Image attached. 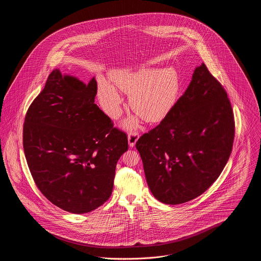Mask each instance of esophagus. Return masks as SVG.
<instances>
[{"mask_svg": "<svg viewBox=\"0 0 261 261\" xmlns=\"http://www.w3.org/2000/svg\"><path fill=\"white\" fill-rule=\"evenodd\" d=\"M139 137H140V135H139L138 132H130V133L128 134V144H129V146H130L131 148H133V147L135 146V144H136Z\"/></svg>", "mask_w": 261, "mask_h": 261, "instance_id": "34e87169", "label": "esophagus"}]
</instances>
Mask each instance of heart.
<instances>
[{"instance_id": "b5f03b06", "label": "heart", "mask_w": 261, "mask_h": 261, "mask_svg": "<svg viewBox=\"0 0 261 261\" xmlns=\"http://www.w3.org/2000/svg\"><path fill=\"white\" fill-rule=\"evenodd\" d=\"M112 82L130 95L131 109L148 122L163 119L176 105L181 90L180 77L173 67L120 69L112 75ZM98 95L106 112L113 119L118 118L123 99L117 90L101 80ZM137 124L138 120L131 118L125 122V127L131 129Z\"/></svg>"}]
</instances>
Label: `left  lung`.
<instances>
[{
    "label": "left lung",
    "instance_id": "left-lung-1",
    "mask_svg": "<svg viewBox=\"0 0 261 261\" xmlns=\"http://www.w3.org/2000/svg\"><path fill=\"white\" fill-rule=\"evenodd\" d=\"M234 136L227 93L202 63L173 109L137 141L153 197L180 204L204 193L228 162Z\"/></svg>",
    "mask_w": 261,
    "mask_h": 261
}]
</instances>
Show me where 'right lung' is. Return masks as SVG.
<instances>
[{
  "instance_id": "add662e5",
  "label": "right lung",
  "mask_w": 261,
  "mask_h": 261,
  "mask_svg": "<svg viewBox=\"0 0 261 261\" xmlns=\"http://www.w3.org/2000/svg\"><path fill=\"white\" fill-rule=\"evenodd\" d=\"M97 89L95 77L86 85L55 69L23 125L25 158L38 189L76 214L110 199L116 163L128 149L126 134L94 103Z\"/></svg>"
}]
</instances>
